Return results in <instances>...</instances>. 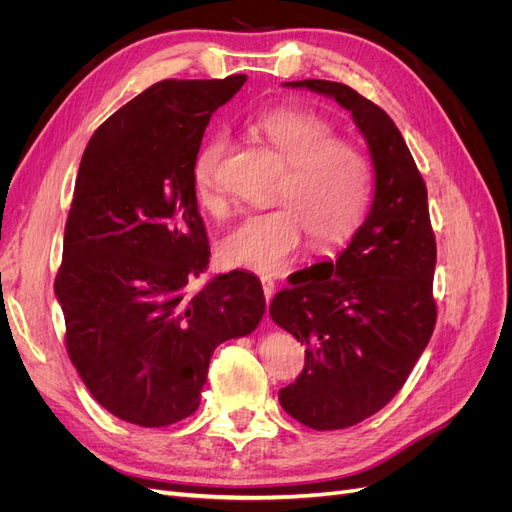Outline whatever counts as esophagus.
<instances>
[{
	"instance_id": "esophagus-1",
	"label": "esophagus",
	"mask_w": 512,
	"mask_h": 512,
	"mask_svg": "<svg viewBox=\"0 0 512 512\" xmlns=\"http://www.w3.org/2000/svg\"><path fill=\"white\" fill-rule=\"evenodd\" d=\"M260 284H262V292H265V299L267 303L273 299V292H275V282L271 277H260Z\"/></svg>"
}]
</instances>
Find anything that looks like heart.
I'll return each instance as SVG.
<instances>
[{"mask_svg":"<svg viewBox=\"0 0 512 512\" xmlns=\"http://www.w3.org/2000/svg\"><path fill=\"white\" fill-rule=\"evenodd\" d=\"M252 126L288 164L277 192L284 203L243 215L224 235L220 252L232 267L271 275L290 265L305 232L314 245L335 247L359 230L371 198V166L359 147L337 141L333 123L316 113L275 108ZM228 149L230 138L215 132L194 158V194L209 211L224 205L218 173Z\"/></svg>","mask_w":512,"mask_h":512,"instance_id":"obj_1","label":"heart"}]
</instances>
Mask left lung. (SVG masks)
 I'll list each match as a JSON object with an SVG mask.
<instances>
[{
	"label": "left lung",
	"mask_w": 512,
	"mask_h": 512,
	"mask_svg": "<svg viewBox=\"0 0 512 512\" xmlns=\"http://www.w3.org/2000/svg\"><path fill=\"white\" fill-rule=\"evenodd\" d=\"M284 85L350 111L376 173L369 215L346 250L294 273L269 305L273 322L305 346L303 371L280 391L282 408L305 427L346 429L389 404L429 344L436 237L425 181L393 119L344 83Z\"/></svg>",
	"instance_id": "left-lung-1"
}]
</instances>
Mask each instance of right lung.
<instances>
[{"instance_id": "1", "label": "right lung", "mask_w": 512, "mask_h": 512, "mask_svg": "<svg viewBox=\"0 0 512 512\" xmlns=\"http://www.w3.org/2000/svg\"><path fill=\"white\" fill-rule=\"evenodd\" d=\"M245 81H160L108 117L83 153L55 294L72 365L126 423L166 427L194 414L213 350L265 314L247 271L185 290L211 254L194 158L211 115Z\"/></svg>"}]
</instances>
